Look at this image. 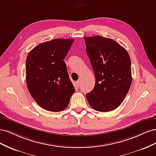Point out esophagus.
Segmentation results:
<instances>
[{"label":"esophagus","mask_w":156,"mask_h":156,"mask_svg":"<svg viewBox=\"0 0 156 156\" xmlns=\"http://www.w3.org/2000/svg\"><path fill=\"white\" fill-rule=\"evenodd\" d=\"M80 83H81V81H77L75 82V85H76L77 87H79Z\"/></svg>","instance_id":"obj_1"}]
</instances>
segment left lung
Here are the masks:
<instances>
[{
	"label": "left lung",
	"instance_id": "8db88e82",
	"mask_svg": "<svg viewBox=\"0 0 156 156\" xmlns=\"http://www.w3.org/2000/svg\"><path fill=\"white\" fill-rule=\"evenodd\" d=\"M84 39L96 78L95 87L86 95L88 103L98 111L115 110L124 100L131 84L129 54L111 38L95 36Z\"/></svg>",
	"mask_w": 156,
	"mask_h": 156
}]
</instances>
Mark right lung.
I'll return each mask as SVG.
<instances>
[{
	"label": "right lung",
	"mask_w": 156,
	"mask_h": 156,
	"mask_svg": "<svg viewBox=\"0 0 156 156\" xmlns=\"http://www.w3.org/2000/svg\"><path fill=\"white\" fill-rule=\"evenodd\" d=\"M74 40L55 39L37 45L26 60L28 90L41 108L60 112L66 108L75 88L64 59Z\"/></svg>",
	"instance_id": "add662e5"
}]
</instances>
